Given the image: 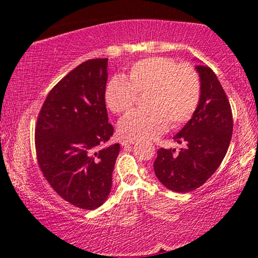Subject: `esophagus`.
<instances>
[{
  "instance_id": "34e87169",
  "label": "esophagus",
  "mask_w": 258,
  "mask_h": 258,
  "mask_svg": "<svg viewBox=\"0 0 258 258\" xmlns=\"http://www.w3.org/2000/svg\"><path fill=\"white\" fill-rule=\"evenodd\" d=\"M120 143H121V146H123V147L131 146V145H134L135 140H128V139H126V140H123V141H121Z\"/></svg>"
}]
</instances>
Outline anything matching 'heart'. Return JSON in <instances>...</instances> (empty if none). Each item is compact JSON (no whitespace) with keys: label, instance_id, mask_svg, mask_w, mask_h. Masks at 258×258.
<instances>
[{"label":"heart","instance_id":"b5f03b06","mask_svg":"<svg viewBox=\"0 0 258 258\" xmlns=\"http://www.w3.org/2000/svg\"><path fill=\"white\" fill-rule=\"evenodd\" d=\"M147 109L134 110L118 121V132L130 140H152L168 128L189 120L198 107L200 83L190 66H178L166 56L139 60L130 68L128 76H113L104 87L103 99L109 110H130L139 95Z\"/></svg>","mask_w":258,"mask_h":258}]
</instances>
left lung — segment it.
<instances>
[{
	"instance_id": "obj_1",
	"label": "left lung",
	"mask_w": 258,
	"mask_h": 258,
	"mask_svg": "<svg viewBox=\"0 0 258 258\" xmlns=\"http://www.w3.org/2000/svg\"><path fill=\"white\" fill-rule=\"evenodd\" d=\"M200 78L198 107L174 137L175 149L157 151L155 174L161 184L174 192H190L202 186L224 159L232 137L233 119L228 97L211 68L196 66Z\"/></svg>"
}]
</instances>
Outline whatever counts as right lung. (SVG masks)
I'll return each mask as SVG.
<instances>
[{
  "label": "right lung",
  "instance_id": "right-lung-1",
  "mask_svg": "<svg viewBox=\"0 0 258 258\" xmlns=\"http://www.w3.org/2000/svg\"><path fill=\"white\" fill-rule=\"evenodd\" d=\"M108 59H91L47 94L35 128L37 161L61 198L82 209L98 208L111 190L119 143L112 137L103 93Z\"/></svg>",
  "mask_w": 258,
  "mask_h": 258
}]
</instances>
